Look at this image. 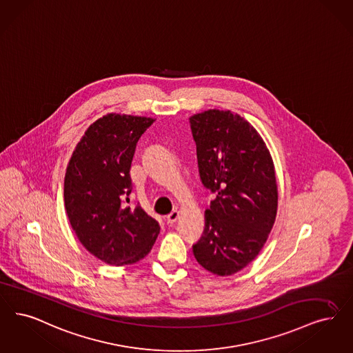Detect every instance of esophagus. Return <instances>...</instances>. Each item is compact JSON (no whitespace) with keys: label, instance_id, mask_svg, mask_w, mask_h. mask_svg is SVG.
<instances>
[{"label":"esophagus","instance_id":"esophagus-1","mask_svg":"<svg viewBox=\"0 0 353 353\" xmlns=\"http://www.w3.org/2000/svg\"><path fill=\"white\" fill-rule=\"evenodd\" d=\"M179 216H180V212H177V210H174V212H170V215L167 216V219H165V221H167V223H168V225L172 226V225H174V223H176V221L179 219Z\"/></svg>","mask_w":353,"mask_h":353}]
</instances>
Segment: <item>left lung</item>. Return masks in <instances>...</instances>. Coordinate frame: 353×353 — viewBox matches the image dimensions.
Instances as JSON below:
<instances>
[{"label": "left lung", "mask_w": 353, "mask_h": 353, "mask_svg": "<svg viewBox=\"0 0 353 353\" xmlns=\"http://www.w3.org/2000/svg\"><path fill=\"white\" fill-rule=\"evenodd\" d=\"M189 121L201 181L216 194L193 254L212 274L231 276L259 254L274 225V164L260 134L239 114L210 109Z\"/></svg>", "instance_id": "8db88e82"}]
</instances>
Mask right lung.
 Listing matches in <instances>:
<instances>
[{
	"label": "right lung",
	"mask_w": 353,
	"mask_h": 353,
	"mask_svg": "<svg viewBox=\"0 0 353 353\" xmlns=\"http://www.w3.org/2000/svg\"><path fill=\"white\" fill-rule=\"evenodd\" d=\"M152 118L103 115L85 131L64 177V203L72 228L93 256L128 265L150 254L160 226L141 206H127L130 168L141 134Z\"/></svg>",
	"instance_id": "add662e5"
}]
</instances>
